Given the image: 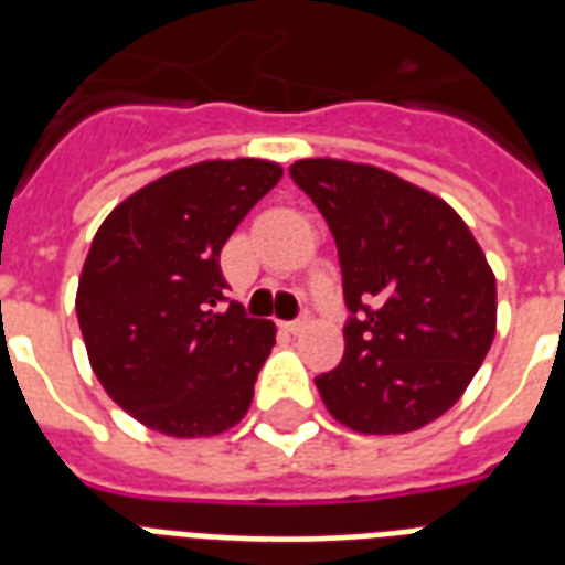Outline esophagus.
<instances>
[{
  "label": "esophagus",
  "instance_id": "obj_1",
  "mask_svg": "<svg viewBox=\"0 0 565 565\" xmlns=\"http://www.w3.org/2000/svg\"><path fill=\"white\" fill-rule=\"evenodd\" d=\"M310 326V319L308 317H299V319H292V322H281V328L287 331V334H301L305 328Z\"/></svg>",
  "mask_w": 565,
  "mask_h": 565
}]
</instances>
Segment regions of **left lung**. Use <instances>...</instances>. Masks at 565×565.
Here are the masks:
<instances>
[{
	"mask_svg": "<svg viewBox=\"0 0 565 565\" xmlns=\"http://www.w3.org/2000/svg\"><path fill=\"white\" fill-rule=\"evenodd\" d=\"M334 234L343 269L345 352L317 375L337 422L407 434L463 395L495 337V278L443 199L366 163L290 167Z\"/></svg>",
	"mask_w": 565,
	"mask_h": 565,
	"instance_id": "8db88e82",
	"label": "left lung"
}]
</instances>
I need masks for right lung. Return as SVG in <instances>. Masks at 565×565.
<instances>
[{
    "instance_id": "right-lung-1",
    "label": "right lung",
    "mask_w": 565,
    "mask_h": 565,
    "mask_svg": "<svg viewBox=\"0 0 565 565\" xmlns=\"http://www.w3.org/2000/svg\"><path fill=\"white\" fill-rule=\"evenodd\" d=\"M278 179L281 167L257 158L193 163L96 231L75 313L105 393L146 428L211 437L246 416L275 326L225 308L220 252Z\"/></svg>"
}]
</instances>
